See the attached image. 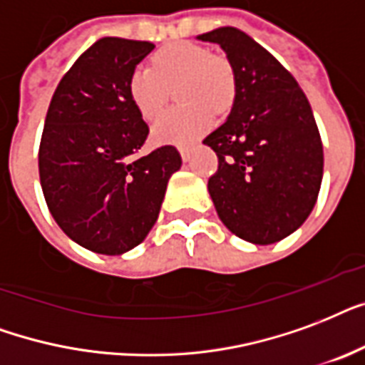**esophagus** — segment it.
<instances>
[{
	"mask_svg": "<svg viewBox=\"0 0 365 365\" xmlns=\"http://www.w3.org/2000/svg\"><path fill=\"white\" fill-rule=\"evenodd\" d=\"M179 152H180V156H182V160H185V162H188V160H190V148H188V146H180Z\"/></svg>",
	"mask_w": 365,
	"mask_h": 365,
	"instance_id": "1",
	"label": "esophagus"
}]
</instances>
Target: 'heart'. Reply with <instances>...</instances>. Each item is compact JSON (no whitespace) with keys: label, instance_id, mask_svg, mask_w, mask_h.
<instances>
[{"label":"heart","instance_id":"heart-1","mask_svg":"<svg viewBox=\"0 0 365 365\" xmlns=\"http://www.w3.org/2000/svg\"><path fill=\"white\" fill-rule=\"evenodd\" d=\"M181 81L178 94L186 105L170 110L154 125L158 143L186 144L207 131L213 112L222 114L234 101L230 62L211 55L190 41H175L152 56V68L137 66L129 76L127 93L144 121L158 120L165 108L168 87Z\"/></svg>","mask_w":365,"mask_h":365}]
</instances>
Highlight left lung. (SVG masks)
Listing matches in <instances>:
<instances>
[{
    "instance_id": "8db88e82",
    "label": "left lung",
    "mask_w": 365,
    "mask_h": 365,
    "mask_svg": "<svg viewBox=\"0 0 365 365\" xmlns=\"http://www.w3.org/2000/svg\"><path fill=\"white\" fill-rule=\"evenodd\" d=\"M197 39L221 45L236 86L230 115L203 138L219 158L207 182L217 215L245 242H279L307 221L324 175V148L309 98L238 28H217Z\"/></svg>"
}]
</instances>
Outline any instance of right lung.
Returning <instances> with one entry per match:
<instances>
[{"instance_id": "add662e5", "label": "right lung", "mask_w": 365, "mask_h": 365, "mask_svg": "<svg viewBox=\"0 0 365 365\" xmlns=\"http://www.w3.org/2000/svg\"><path fill=\"white\" fill-rule=\"evenodd\" d=\"M152 49L150 41H95L56 86L45 118L38 160L47 207L68 238L103 255L146 238L182 163L171 144L138 154L148 125L127 81Z\"/></svg>"}]
</instances>
